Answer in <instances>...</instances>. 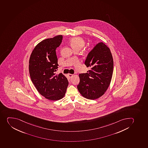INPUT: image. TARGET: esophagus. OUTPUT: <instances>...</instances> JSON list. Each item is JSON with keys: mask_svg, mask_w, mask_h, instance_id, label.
Returning a JSON list of instances; mask_svg holds the SVG:
<instances>
[{"mask_svg": "<svg viewBox=\"0 0 148 148\" xmlns=\"http://www.w3.org/2000/svg\"><path fill=\"white\" fill-rule=\"evenodd\" d=\"M73 74H68V76L69 77V78H71V79L73 76Z\"/></svg>", "mask_w": 148, "mask_h": 148, "instance_id": "esophagus-1", "label": "esophagus"}]
</instances>
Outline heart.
<instances>
[{
	"instance_id": "b5f03b06",
	"label": "heart",
	"mask_w": 148,
	"mask_h": 148,
	"mask_svg": "<svg viewBox=\"0 0 148 148\" xmlns=\"http://www.w3.org/2000/svg\"><path fill=\"white\" fill-rule=\"evenodd\" d=\"M70 44L74 49H80L85 45V41L82 38L79 37H75L71 39Z\"/></svg>"
}]
</instances>
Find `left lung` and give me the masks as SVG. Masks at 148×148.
Listing matches in <instances>:
<instances>
[{"instance_id":"left-lung-1","label":"left lung","mask_w":148,"mask_h":148,"mask_svg":"<svg viewBox=\"0 0 148 148\" xmlns=\"http://www.w3.org/2000/svg\"><path fill=\"white\" fill-rule=\"evenodd\" d=\"M84 64L91 69L79 74L77 90L86 99H97L107 90L112 76L113 60L110 49L103 42L97 44L88 53Z\"/></svg>"}]
</instances>
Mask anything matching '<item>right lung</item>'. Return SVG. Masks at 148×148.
<instances>
[{"label":"right lung","mask_w":148,"mask_h":148,"mask_svg":"<svg viewBox=\"0 0 148 148\" xmlns=\"http://www.w3.org/2000/svg\"><path fill=\"white\" fill-rule=\"evenodd\" d=\"M62 38V36L58 35L41 41L33 50L29 61L31 81L39 93L49 100L63 98L69 85L62 74H55L58 66L56 49Z\"/></svg>","instance_id":"add662e5"}]
</instances>
